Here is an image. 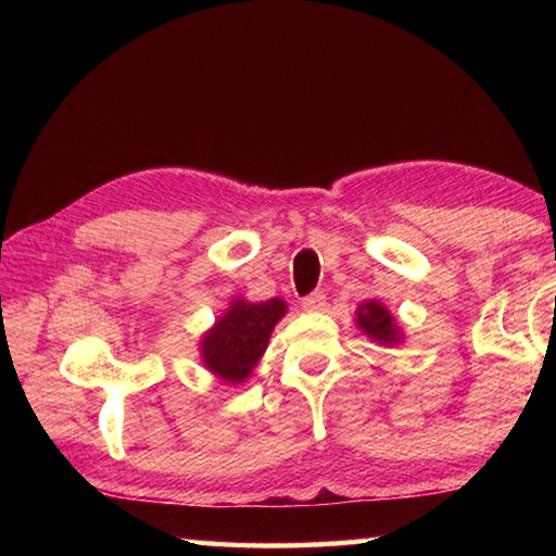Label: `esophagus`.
I'll return each instance as SVG.
<instances>
[{
    "label": "esophagus",
    "instance_id": "34e87169",
    "mask_svg": "<svg viewBox=\"0 0 556 556\" xmlns=\"http://www.w3.org/2000/svg\"><path fill=\"white\" fill-rule=\"evenodd\" d=\"M301 306H304L306 312H324L326 294H324V291H312V294L301 299Z\"/></svg>",
    "mask_w": 556,
    "mask_h": 556
}]
</instances>
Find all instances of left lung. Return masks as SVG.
Masks as SVG:
<instances>
[{
    "mask_svg": "<svg viewBox=\"0 0 556 556\" xmlns=\"http://www.w3.org/2000/svg\"><path fill=\"white\" fill-rule=\"evenodd\" d=\"M357 326H361L363 331L372 338V341H380L384 345L400 341L394 318L390 316L388 308L378 304V301H368V304H363L361 308H357Z\"/></svg>",
    "mask_w": 556,
    "mask_h": 556,
    "instance_id": "obj_1",
    "label": "left lung"
}]
</instances>
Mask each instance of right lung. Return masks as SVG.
<instances>
[{
	"label": "right lung",
	"instance_id": "right-lung-1",
	"mask_svg": "<svg viewBox=\"0 0 556 556\" xmlns=\"http://www.w3.org/2000/svg\"><path fill=\"white\" fill-rule=\"evenodd\" d=\"M285 314L287 304L281 299L262 304L232 301L228 314L220 316L213 331L201 341L205 368L225 382L248 380L262 353L267 351L271 328Z\"/></svg>",
	"mask_w": 556,
	"mask_h": 556
}]
</instances>
